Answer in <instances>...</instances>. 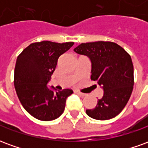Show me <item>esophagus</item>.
<instances>
[{
  "mask_svg": "<svg viewBox=\"0 0 148 148\" xmlns=\"http://www.w3.org/2000/svg\"><path fill=\"white\" fill-rule=\"evenodd\" d=\"M74 93H77V94H78V95H79V96L82 97H83L86 96V94H85V93H81V92H79V91H77V90H74Z\"/></svg>",
  "mask_w": 148,
  "mask_h": 148,
  "instance_id": "34e87169",
  "label": "esophagus"
}]
</instances>
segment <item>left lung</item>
Segmentation results:
<instances>
[{
    "label": "left lung",
    "instance_id": "1",
    "mask_svg": "<svg viewBox=\"0 0 148 148\" xmlns=\"http://www.w3.org/2000/svg\"><path fill=\"white\" fill-rule=\"evenodd\" d=\"M74 51L86 55L92 63L91 80L103 88L102 98L97 106L86 109L91 118L106 121L115 117L127 105L134 86V69L130 55L112 42L82 43Z\"/></svg>",
    "mask_w": 148,
    "mask_h": 148
}]
</instances>
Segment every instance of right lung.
Returning <instances> with one entry per match:
<instances>
[{"mask_svg": "<svg viewBox=\"0 0 148 148\" xmlns=\"http://www.w3.org/2000/svg\"><path fill=\"white\" fill-rule=\"evenodd\" d=\"M74 43L33 42L18 55L14 71L15 89L24 109L38 120L49 121L59 117L64 112L66 98L73 93L71 89L54 92L47 84L59 56Z\"/></svg>", "mask_w": 148, "mask_h": 148, "instance_id": "add662e5", "label": "right lung"}]
</instances>
